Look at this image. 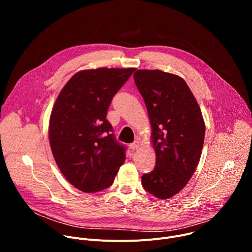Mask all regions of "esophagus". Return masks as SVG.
Returning a JSON list of instances; mask_svg holds the SVG:
<instances>
[{
  "label": "esophagus",
  "instance_id": "34e87169",
  "mask_svg": "<svg viewBox=\"0 0 252 252\" xmlns=\"http://www.w3.org/2000/svg\"><path fill=\"white\" fill-rule=\"evenodd\" d=\"M139 147H140V141L139 140H134L132 143H130V149L133 150V151L137 150Z\"/></svg>",
  "mask_w": 252,
  "mask_h": 252
}]
</instances>
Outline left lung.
Wrapping results in <instances>:
<instances>
[{"label":"left lung","instance_id":"left-lung-1","mask_svg":"<svg viewBox=\"0 0 252 252\" xmlns=\"http://www.w3.org/2000/svg\"><path fill=\"white\" fill-rule=\"evenodd\" d=\"M133 79L152 126L156 166L141 176L148 192L167 199L191 178L201 156L205 126L186 81L159 69H137Z\"/></svg>","mask_w":252,"mask_h":252}]
</instances>
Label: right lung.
Segmentation results:
<instances>
[{"instance_id":"1","label":"right lung","mask_w":252,"mask_h":252,"mask_svg":"<svg viewBox=\"0 0 252 252\" xmlns=\"http://www.w3.org/2000/svg\"><path fill=\"white\" fill-rule=\"evenodd\" d=\"M134 70L78 71L54 104L49 126L53 156L66 181L84 192L111 187L125 162L126 148L116 140L105 117L113 97Z\"/></svg>"}]
</instances>
